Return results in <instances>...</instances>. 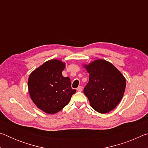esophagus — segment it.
<instances>
[{
    "instance_id": "esophagus-1",
    "label": "esophagus",
    "mask_w": 148,
    "mask_h": 148,
    "mask_svg": "<svg viewBox=\"0 0 148 148\" xmlns=\"http://www.w3.org/2000/svg\"><path fill=\"white\" fill-rule=\"evenodd\" d=\"M77 91H79V92H81L82 91V86H79L78 87H77Z\"/></svg>"
}]
</instances>
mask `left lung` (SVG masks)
Returning a JSON list of instances; mask_svg holds the SVG:
<instances>
[{
	"mask_svg": "<svg viewBox=\"0 0 148 148\" xmlns=\"http://www.w3.org/2000/svg\"><path fill=\"white\" fill-rule=\"evenodd\" d=\"M89 74V82L84 89L90 105L101 114L108 113L123 97L126 79L110 62L98 59L84 65Z\"/></svg>",
	"mask_w": 148,
	"mask_h": 148,
	"instance_id": "8db88e82",
	"label": "left lung"
}]
</instances>
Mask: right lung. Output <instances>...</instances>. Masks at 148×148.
Here are the masks:
<instances>
[{"label": "right lung", "mask_w": 148, "mask_h": 148, "mask_svg": "<svg viewBox=\"0 0 148 148\" xmlns=\"http://www.w3.org/2000/svg\"><path fill=\"white\" fill-rule=\"evenodd\" d=\"M64 68V62L51 59L35 69L29 77L30 97L36 106L47 114L61 110L76 92L71 87V79L62 76Z\"/></svg>", "instance_id": "add662e5"}]
</instances>
